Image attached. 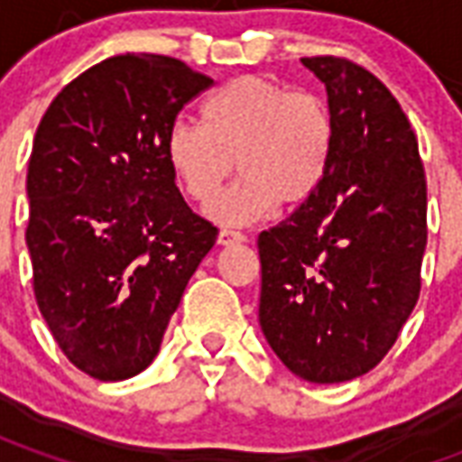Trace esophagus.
Segmentation results:
<instances>
[{
  "instance_id": "1",
  "label": "esophagus",
  "mask_w": 462,
  "mask_h": 462,
  "mask_svg": "<svg viewBox=\"0 0 462 462\" xmlns=\"http://www.w3.org/2000/svg\"><path fill=\"white\" fill-rule=\"evenodd\" d=\"M245 240H247V237H245L242 232L227 230V227L220 230V235H217V242H220V245H235V242H245Z\"/></svg>"
}]
</instances>
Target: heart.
Wrapping results in <instances>:
<instances>
[{"instance_id": "1", "label": "heart", "mask_w": 462, "mask_h": 462, "mask_svg": "<svg viewBox=\"0 0 462 462\" xmlns=\"http://www.w3.org/2000/svg\"><path fill=\"white\" fill-rule=\"evenodd\" d=\"M337 143L327 98L264 76L220 86L200 106V125L175 121L162 152L192 202L210 205L235 171L242 178L210 208L220 222H247L274 205H300L319 190Z\"/></svg>"}]
</instances>
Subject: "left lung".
Wrapping results in <instances>:
<instances>
[{
	"label": "left lung",
	"mask_w": 462,
	"mask_h": 462,
	"mask_svg": "<svg viewBox=\"0 0 462 462\" xmlns=\"http://www.w3.org/2000/svg\"><path fill=\"white\" fill-rule=\"evenodd\" d=\"M301 64L327 86L337 143L319 190L260 232V327L311 383L364 376L416 307L426 252V172L386 86L341 56Z\"/></svg>",
	"instance_id": "left-lung-1"
}]
</instances>
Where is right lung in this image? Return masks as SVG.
Listing matches in <instances>:
<instances>
[{
	"mask_svg": "<svg viewBox=\"0 0 462 462\" xmlns=\"http://www.w3.org/2000/svg\"><path fill=\"white\" fill-rule=\"evenodd\" d=\"M212 86L178 59L121 54L46 108L26 172L34 297L66 358L98 381L148 368L217 227L188 208L162 141Z\"/></svg>",
	"mask_w": 462,
	"mask_h": 462,
	"instance_id": "obj_1",
	"label": "right lung"
}]
</instances>
